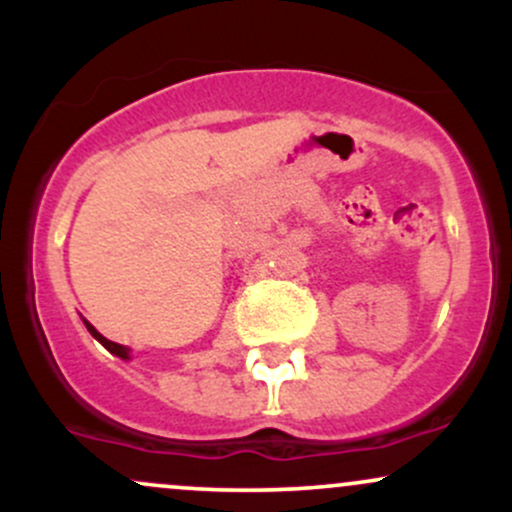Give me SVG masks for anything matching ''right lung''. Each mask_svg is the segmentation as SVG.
Listing matches in <instances>:
<instances>
[{
    "mask_svg": "<svg viewBox=\"0 0 512 512\" xmlns=\"http://www.w3.org/2000/svg\"><path fill=\"white\" fill-rule=\"evenodd\" d=\"M86 327H88V332H91L93 337H96L98 342H101V344L105 346V349L110 351V354H115V356H120V358H127V354H129V349H127V346H122V344H115V342H110V339H105L103 334L98 332L96 327H93V325H88V322H86Z\"/></svg>",
    "mask_w": 512,
    "mask_h": 512,
    "instance_id": "obj_1",
    "label": "right lung"
}]
</instances>
